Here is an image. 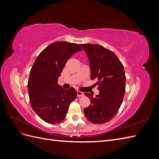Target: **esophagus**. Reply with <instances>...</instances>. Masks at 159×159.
Listing matches in <instances>:
<instances>
[{"instance_id":"esophagus-1","label":"esophagus","mask_w":159,"mask_h":159,"mask_svg":"<svg viewBox=\"0 0 159 159\" xmlns=\"http://www.w3.org/2000/svg\"><path fill=\"white\" fill-rule=\"evenodd\" d=\"M77 95H78V97H83L84 95V93L80 91H77Z\"/></svg>"}]
</instances>
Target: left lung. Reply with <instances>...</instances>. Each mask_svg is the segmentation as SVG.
<instances>
[{
  "mask_svg": "<svg viewBox=\"0 0 159 159\" xmlns=\"http://www.w3.org/2000/svg\"><path fill=\"white\" fill-rule=\"evenodd\" d=\"M89 60L91 79L96 80L99 94L90 99V105L84 110L88 121L103 124L111 120L121 107L125 92L126 76L121 61L112 51L98 44H80Z\"/></svg>",
  "mask_w": 159,
  "mask_h": 159,
  "instance_id": "8db88e82",
  "label": "left lung"
}]
</instances>
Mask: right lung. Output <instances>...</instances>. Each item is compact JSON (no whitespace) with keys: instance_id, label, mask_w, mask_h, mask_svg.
Listing matches in <instances>:
<instances>
[{"instance_id":"1","label":"right lung","mask_w":159,"mask_h":159,"mask_svg":"<svg viewBox=\"0 0 159 159\" xmlns=\"http://www.w3.org/2000/svg\"><path fill=\"white\" fill-rule=\"evenodd\" d=\"M82 49L75 43L56 42L38 56L30 71L28 91L32 109L48 123H59L77 97L75 89H65L57 84L66 61Z\"/></svg>"}]
</instances>
